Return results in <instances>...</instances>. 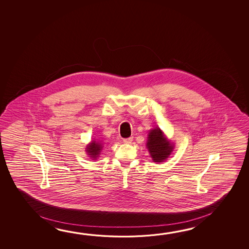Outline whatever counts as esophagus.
Masks as SVG:
<instances>
[{
	"mask_svg": "<svg viewBox=\"0 0 249 249\" xmlns=\"http://www.w3.org/2000/svg\"><path fill=\"white\" fill-rule=\"evenodd\" d=\"M133 141V137H128V138L123 139V142L124 143H131Z\"/></svg>",
	"mask_w": 249,
	"mask_h": 249,
	"instance_id": "34e87169",
	"label": "esophagus"
}]
</instances>
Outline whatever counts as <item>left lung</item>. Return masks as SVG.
<instances>
[{
	"label": "left lung",
	"mask_w": 249,
	"mask_h": 249,
	"mask_svg": "<svg viewBox=\"0 0 249 249\" xmlns=\"http://www.w3.org/2000/svg\"><path fill=\"white\" fill-rule=\"evenodd\" d=\"M147 148L155 162H162L171 155L174 145L167 141L159 127H155L148 134Z\"/></svg>",
	"instance_id": "left-lung-1"
}]
</instances>
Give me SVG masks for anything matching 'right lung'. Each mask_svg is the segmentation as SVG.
<instances>
[{"mask_svg": "<svg viewBox=\"0 0 249 249\" xmlns=\"http://www.w3.org/2000/svg\"><path fill=\"white\" fill-rule=\"evenodd\" d=\"M86 149H87L86 152L88 153V155H90L91 158H94V160H96V158L100 155V152L102 151V144L95 142H92L87 146Z\"/></svg>", "mask_w": 249, "mask_h": 249, "instance_id": "add662e5", "label": "right lung"}]
</instances>
